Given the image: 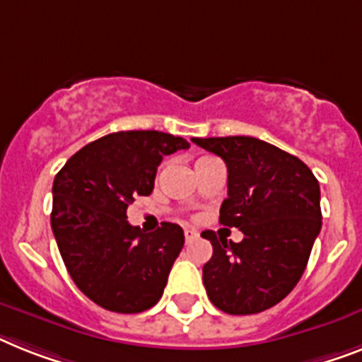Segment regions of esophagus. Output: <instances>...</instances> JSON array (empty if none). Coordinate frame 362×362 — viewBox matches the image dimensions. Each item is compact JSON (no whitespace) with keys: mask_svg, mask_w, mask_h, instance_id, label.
<instances>
[{"mask_svg":"<svg viewBox=\"0 0 362 362\" xmlns=\"http://www.w3.org/2000/svg\"><path fill=\"white\" fill-rule=\"evenodd\" d=\"M185 238H187V242H192L198 238V231H194V229H185Z\"/></svg>","mask_w":362,"mask_h":362,"instance_id":"esophagus-1","label":"esophagus"}]
</instances>
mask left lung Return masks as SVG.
Segmentation results:
<instances>
[{
  "mask_svg": "<svg viewBox=\"0 0 362 362\" xmlns=\"http://www.w3.org/2000/svg\"><path fill=\"white\" fill-rule=\"evenodd\" d=\"M228 166L220 223L242 242L202 233L213 244L203 267L209 300L228 315H255L291 294L322 229L320 185L305 163L253 136L192 139Z\"/></svg>",
  "mask_w": 362,
  "mask_h": 362,
  "instance_id": "obj_1",
  "label": "left lung"
}]
</instances>
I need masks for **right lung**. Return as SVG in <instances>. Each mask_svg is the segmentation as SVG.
<instances>
[{
	"mask_svg": "<svg viewBox=\"0 0 362 362\" xmlns=\"http://www.w3.org/2000/svg\"><path fill=\"white\" fill-rule=\"evenodd\" d=\"M188 146L159 131L110 133L81 148L55 175L57 246L77 288L103 309L133 315L160 300L183 229L163 222L144 233L127 222V207L153 192L164 155Z\"/></svg>",
	"mask_w": 362,
	"mask_h": 362,
	"instance_id": "right-lung-1",
	"label": "right lung"
}]
</instances>
